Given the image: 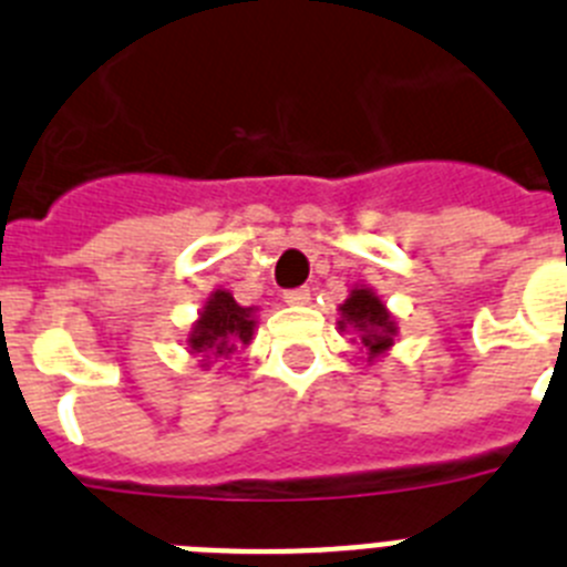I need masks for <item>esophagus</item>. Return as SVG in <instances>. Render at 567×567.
I'll return each mask as SVG.
<instances>
[{
    "mask_svg": "<svg viewBox=\"0 0 567 567\" xmlns=\"http://www.w3.org/2000/svg\"><path fill=\"white\" fill-rule=\"evenodd\" d=\"M284 303H289V307H303V303H309V289H287V292H284Z\"/></svg>",
    "mask_w": 567,
    "mask_h": 567,
    "instance_id": "34e87169",
    "label": "esophagus"
}]
</instances>
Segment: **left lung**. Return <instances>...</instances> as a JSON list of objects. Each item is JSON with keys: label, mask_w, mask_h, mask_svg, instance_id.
I'll return each instance as SVG.
<instances>
[{"label": "left lung", "mask_w": 567, "mask_h": 567, "mask_svg": "<svg viewBox=\"0 0 567 567\" xmlns=\"http://www.w3.org/2000/svg\"><path fill=\"white\" fill-rule=\"evenodd\" d=\"M340 329L352 327L360 332V343L365 346L369 360L380 358L383 352H389L394 343V318L389 315L383 300L372 292V289L354 287L352 295L340 303Z\"/></svg>", "instance_id": "8db88e82"}]
</instances>
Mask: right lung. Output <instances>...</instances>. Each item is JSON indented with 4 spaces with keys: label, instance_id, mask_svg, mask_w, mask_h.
<instances>
[{
    "label": "right lung",
    "instance_id": "right-lung-1",
    "mask_svg": "<svg viewBox=\"0 0 567 567\" xmlns=\"http://www.w3.org/2000/svg\"><path fill=\"white\" fill-rule=\"evenodd\" d=\"M255 332V309L235 303L227 289H215L204 303L202 318L193 323L187 346L204 358H229L238 346H247Z\"/></svg>",
    "mask_w": 567,
    "mask_h": 567
}]
</instances>
